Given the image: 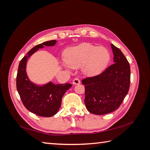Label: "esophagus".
<instances>
[{
  "mask_svg": "<svg viewBox=\"0 0 150 150\" xmlns=\"http://www.w3.org/2000/svg\"><path fill=\"white\" fill-rule=\"evenodd\" d=\"M73 84H75V85L81 84V81L79 80V79L75 78V79H73Z\"/></svg>",
  "mask_w": 150,
  "mask_h": 150,
  "instance_id": "1",
  "label": "esophagus"
}]
</instances>
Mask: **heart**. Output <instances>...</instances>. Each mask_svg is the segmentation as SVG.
<instances>
[{
    "mask_svg": "<svg viewBox=\"0 0 150 150\" xmlns=\"http://www.w3.org/2000/svg\"><path fill=\"white\" fill-rule=\"evenodd\" d=\"M110 60V54L106 47L89 43L72 47L65 54L67 64L72 68L83 65V71L88 75H97L103 72Z\"/></svg>",
    "mask_w": 150,
    "mask_h": 150,
    "instance_id": "1",
    "label": "heart"
}]
</instances>
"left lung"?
<instances>
[{
    "label": "left lung",
    "mask_w": 150,
    "mask_h": 150,
    "mask_svg": "<svg viewBox=\"0 0 150 150\" xmlns=\"http://www.w3.org/2000/svg\"><path fill=\"white\" fill-rule=\"evenodd\" d=\"M114 64L100 74L82 81L85 86L86 107L89 112L104 115L117 110L128 94L130 84L129 64L122 52L111 44Z\"/></svg>",
    "instance_id": "obj_1"
}]
</instances>
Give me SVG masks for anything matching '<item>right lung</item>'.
<instances>
[{
	"label": "right lung",
	"mask_w": 150,
	"mask_h": 150,
	"mask_svg": "<svg viewBox=\"0 0 150 150\" xmlns=\"http://www.w3.org/2000/svg\"><path fill=\"white\" fill-rule=\"evenodd\" d=\"M55 40L38 44L30 50L21 60L17 75V89L22 103L28 110L40 117L55 115L61 106L62 98L72 86L71 84H55L52 82L42 86L37 85L28 78L26 73L28 59L39 48L55 45Z\"/></svg>",
	"instance_id": "1"
}]
</instances>
